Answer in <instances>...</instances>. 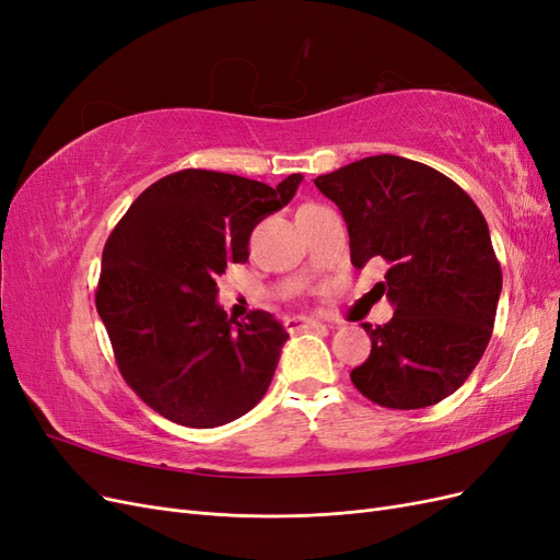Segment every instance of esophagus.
Returning a JSON list of instances; mask_svg holds the SVG:
<instances>
[{
	"mask_svg": "<svg viewBox=\"0 0 560 560\" xmlns=\"http://www.w3.org/2000/svg\"><path fill=\"white\" fill-rule=\"evenodd\" d=\"M284 327H287V331H299V329H317L325 325L313 317H290V319H284Z\"/></svg>",
	"mask_w": 560,
	"mask_h": 560,
	"instance_id": "34e87169",
	"label": "esophagus"
}]
</instances>
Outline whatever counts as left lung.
I'll list each match as a JSON object with an SVG mask.
<instances>
[{"instance_id": "obj_1", "label": "left lung", "mask_w": 560, "mask_h": 560, "mask_svg": "<svg viewBox=\"0 0 560 560\" xmlns=\"http://www.w3.org/2000/svg\"><path fill=\"white\" fill-rule=\"evenodd\" d=\"M315 186L346 219L352 266L389 264L378 287L395 315L362 325L371 354L350 371L354 387L385 409L446 399L479 364L502 292L481 210L434 167L393 154L348 163Z\"/></svg>"}]
</instances>
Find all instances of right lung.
Wrapping results in <instances>:
<instances>
[{
    "label": "right lung",
    "mask_w": 560,
    "mask_h": 560,
    "mask_svg": "<svg viewBox=\"0 0 560 560\" xmlns=\"http://www.w3.org/2000/svg\"><path fill=\"white\" fill-rule=\"evenodd\" d=\"M214 171L173 173L144 189L103 249L95 306L124 381L184 428L245 416L266 395L287 336L266 311L229 317L217 278L249 259V235L301 184Z\"/></svg>",
    "instance_id": "1"
}]
</instances>
